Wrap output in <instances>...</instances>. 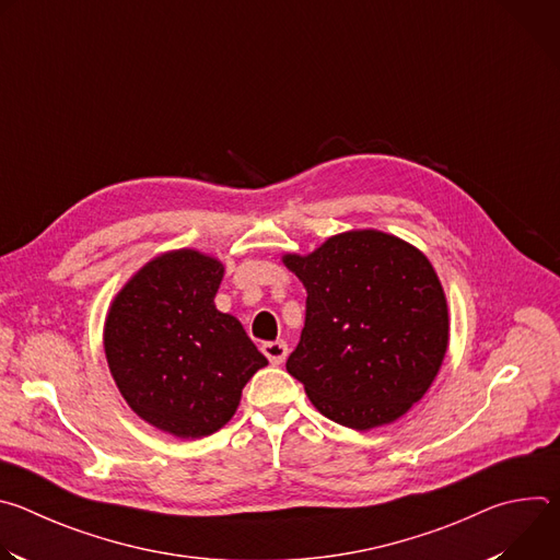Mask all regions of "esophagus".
I'll list each match as a JSON object with an SVG mask.
<instances>
[{"label":"esophagus","instance_id":"obj_1","mask_svg":"<svg viewBox=\"0 0 560 560\" xmlns=\"http://www.w3.org/2000/svg\"><path fill=\"white\" fill-rule=\"evenodd\" d=\"M261 350H264V354L268 357V361L272 365H281L288 357V343L285 341H268V343L261 346Z\"/></svg>","mask_w":560,"mask_h":560}]
</instances>
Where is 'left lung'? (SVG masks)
Instances as JSON below:
<instances>
[{
  "label": "left lung",
  "instance_id": "8db88e82",
  "mask_svg": "<svg viewBox=\"0 0 560 560\" xmlns=\"http://www.w3.org/2000/svg\"><path fill=\"white\" fill-rule=\"evenodd\" d=\"M281 261L307 290L305 326L285 370L312 406L359 432L408 415L450 343L447 299L430 259L365 228Z\"/></svg>",
  "mask_w": 560,
  "mask_h": 560
}]
</instances>
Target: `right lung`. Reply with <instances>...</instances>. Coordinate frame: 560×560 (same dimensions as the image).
<instances>
[{"label":"right lung","mask_w":560,"mask_h":560,"mask_svg":"<svg viewBox=\"0 0 560 560\" xmlns=\"http://www.w3.org/2000/svg\"><path fill=\"white\" fill-rule=\"evenodd\" d=\"M223 272L217 257L168 250L124 283L106 314L104 352L124 401L177 439L221 430L268 365L242 322L214 305Z\"/></svg>","instance_id":"right-lung-1"}]
</instances>
